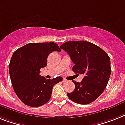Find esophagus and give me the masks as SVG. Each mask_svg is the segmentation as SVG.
<instances>
[{
  "label": "esophagus",
  "mask_w": 125,
  "mask_h": 125,
  "mask_svg": "<svg viewBox=\"0 0 125 125\" xmlns=\"http://www.w3.org/2000/svg\"><path fill=\"white\" fill-rule=\"evenodd\" d=\"M67 82V80H66V79H65V78L63 79V82Z\"/></svg>",
  "instance_id": "obj_1"
}]
</instances>
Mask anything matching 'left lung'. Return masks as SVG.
I'll return each mask as SVG.
<instances>
[{
  "mask_svg": "<svg viewBox=\"0 0 125 125\" xmlns=\"http://www.w3.org/2000/svg\"><path fill=\"white\" fill-rule=\"evenodd\" d=\"M60 48L69 54L74 63L73 71L84 75L80 83L73 81L75 89L67 93L68 97L78 104L92 103L107 85L111 73L110 57L102 49L89 42H67Z\"/></svg>",
  "mask_w": 125,
  "mask_h": 125,
  "instance_id": "obj_1",
  "label": "left lung"
}]
</instances>
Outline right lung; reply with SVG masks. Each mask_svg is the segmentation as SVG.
I'll use <instances>...</instances> for the list:
<instances>
[{
    "instance_id": "add662e5",
    "label": "right lung",
    "mask_w": 125,
    "mask_h": 125,
    "mask_svg": "<svg viewBox=\"0 0 125 125\" xmlns=\"http://www.w3.org/2000/svg\"><path fill=\"white\" fill-rule=\"evenodd\" d=\"M54 51H61L57 43L45 42L28 43L13 52L9 65L10 78L15 93L25 105H44L51 97L53 86L63 80L61 76L51 80L40 75Z\"/></svg>"
}]
</instances>
